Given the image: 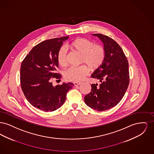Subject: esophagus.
Wrapping results in <instances>:
<instances>
[{
  "mask_svg": "<svg viewBox=\"0 0 154 154\" xmlns=\"http://www.w3.org/2000/svg\"><path fill=\"white\" fill-rule=\"evenodd\" d=\"M74 86H77V85H80L81 82H74Z\"/></svg>",
  "mask_w": 154,
  "mask_h": 154,
  "instance_id": "1",
  "label": "esophagus"
}]
</instances>
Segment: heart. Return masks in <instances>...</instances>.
<instances>
[{
  "instance_id": "heart-1",
  "label": "heart",
  "mask_w": 154,
  "mask_h": 154,
  "mask_svg": "<svg viewBox=\"0 0 154 154\" xmlns=\"http://www.w3.org/2000/svg\"><path fill=\"white\" fill-rule=\"evenodd\" d=\"M71 49L81 55V63L85 64L92 70H96L102 64L105 51L102 45L94 44V42L85 38L75 39L69 44ZM59 65L62 67L67 65V51L65 47L59 49L57 55ZM88 74V67L85 65L72 67L67 69L64 74L66 80L78 82L82 80Z\"/></svg>"
}]
</instances>
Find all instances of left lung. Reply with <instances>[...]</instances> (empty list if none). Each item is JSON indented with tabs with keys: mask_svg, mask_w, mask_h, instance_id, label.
<instances>
[{
	"mask_svg": "<svg viewBox=\"0 0 154 154\" xmlns=\"http://www.w3.org/2000/svg\"><path fill=\"white\" fill-rule=\"evenodd\" d=\"M104 44L105 57L91 75L101 84L91 85V91L85 96V104L98 111L109 110L119 102L129 83V64L124 52L116 42L102 34H92Z\"/></svg>",
	"mask_w": 154,
	"mask_h": 154,
	"instance_id": "left-lung-1",
	"label": "left lung"
}]
</instances>
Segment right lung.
Segmentation results:
<instances>
[{"instance_id":"add662e5","label":"right lung","mask_w":154,"mask_h":154,"mask_svg":"<svg viewBox=\"0 0 154 154\" xmlns=\"http://www.w3.org/2000/svg\"><path fill=\"white\" fill-rule=\"evenodd\" d=\"M69 37L40 43L31 50L21 65L20 81L24 95L33 106L45 112L60 107L65 102L67 92L73 87L72 82L54 87L51 82L52 78H61V75L55 72L58 67L57 55Z\"/></svg>"}]
</instances>
